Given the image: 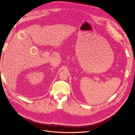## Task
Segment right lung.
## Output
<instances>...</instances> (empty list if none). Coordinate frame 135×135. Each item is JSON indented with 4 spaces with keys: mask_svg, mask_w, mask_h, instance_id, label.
Returning a JSON list of instances; mask_svg holds the SVG:
<instances>
[{
    "mask_svg": "<svg viewBox=\"0 0 135 135\" xmlns=\"http://www.w3.org/2000/svg\"><path fill=\"white\" fill-rule=\"evenodd\" d=\"M0 74H1V72H0Z\"/></svg>",
    "mask_w": 135,
    "mask_h": 135,
    "instance_id": "1",
    "label": "right lung"
}]
</instances>
